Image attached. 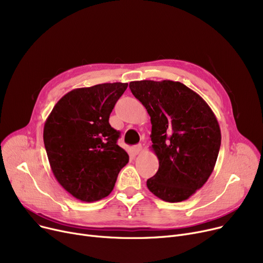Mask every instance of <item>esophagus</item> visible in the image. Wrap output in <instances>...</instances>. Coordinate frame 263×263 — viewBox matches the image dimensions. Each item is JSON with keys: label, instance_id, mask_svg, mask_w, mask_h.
<instances>
[{"label": "esophagus", "instance_id": "esophagus-1", "mask_svg": "<svg viewBox=\"0 0 263 263\" xmlns=\"http://www.w3.org/2000/svg\"><path fill=\"white\" fill-rule=\"evenodd\" d=\"M141 150H142V146L141 145H135V146L132 147V153L135 156L139 155L141 153Z\"/></svg>", "mask_w": 263, "mask_h": 263}]
</instances>
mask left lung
<instances>
[{
    "label": "left lung",
    "mask_w": 263,
    "mask_h": 263,
    "mask_svg": "<svg viewBox=\"0 0 263 263\" xmlns=\"http://www.w3.org/2000/svg\"><path fill=\"white\" fill-rule=\"evenodd\" d=\"M132 93L150 116L151 150L159 170L147 187L160 199H189L212 174L220 147L219 124L201 97L180 82L134 81Z\"/></svg>",
    "instance_id": "obj_1"
}]
</instances>
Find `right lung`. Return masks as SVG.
<instances>
[{"instance_id":"right-lung-1","label":"right lung","mask_w":263,"mask_h":263,"mask_svg":"<svg viewBox=\"0 0 263 263\" xmlns=\"http://www.w3.org/2000/svg\"><path fill=\"white\" fill-rule=\"evenodd\" d=\"M128 83H103L67 92L44 127L52 173L74 198L92 202L109 195L129 156L117 145L109 114Z\"/></svg>"}]
</instances>
